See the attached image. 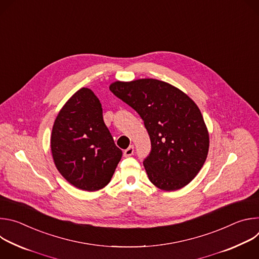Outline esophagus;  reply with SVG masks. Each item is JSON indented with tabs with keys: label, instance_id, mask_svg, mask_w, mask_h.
<instances>
[{
	"label": "esophagus",
	"instance_id": "1",
	"mask_svg": "<svg viewBox=\"0 0 259 259\" xmlns=\"http://www.w3.org/2000/svg\"><path fill=\"white\" fill-rule=\"evenodd\" d=\"M133 153H134V147H133V145H130L127 150H125L124 151V157H131L132 155H133Z\"/></svg>",
	"mask_w": 259,
	"mask_h": 259
}]
</instances>
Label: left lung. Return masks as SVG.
<instances>
[{
  "instance_id": "1",
  "label": "left lung",
  "mask_w": 259,
  "mask_h": 259,
  "mask_svg": "<svg viewBox=\"0 0 259 259\" xmlns=\"http://www.w3.org/2000/svg\"><path fill=\"white\" fill-rule=\"evenodd\" d=\"M109 90L143 120L152 143L143 161L151 182L167 192L186 187L209 150V133L197 104L178 88L155 79L117 81Z\"/></svg>"
}]
</instances>
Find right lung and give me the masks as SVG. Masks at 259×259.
Segmentation results:
<instances>
[{"label":"right lung","instance_id":"1","mask_svg":"<svg viewBox=\"0 0 259 259\" xmlns=\"http://www.w3.org/2000/svg\"><path fill=\"white\" fill-rule=\"evenodd\" d=\"M51 152L60 174L82 191H98L112 179L122 151L103 122L101 103L92 90L81 88L60 109Z\"/></svg>","mask_w":259,"mask_h":259}]
</instances>
